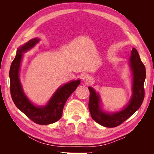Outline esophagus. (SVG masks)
Returning a JSON list of instances; mask_svg holds the SVG:
<instances>
[{
    "mask_svg": "<svg viewBox=\"0 0 154 154\" xmlns=\"http://www.w3.org/2000/svg\"><path fill=\"white\" fill-rule=\"evenodd\" d=\"M83 81L86 83H88L91 82V78L88 75H85L83 77Z\"/></svg>",
    "mask_w": 154,
    "mask_h": 154,
    "instance_id": "obj_1",
    "label": "esophagus"
}]
</instances>
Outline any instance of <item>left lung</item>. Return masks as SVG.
Instances as JSON below:
<instances>
[{
	"label": "left lung",
	"instance_id": "obj_1",
	"mask_svg": "<svg viewBox=\"0 0 154 154\" xmlns=\"http://www.w3.org/2000/svg\"><path fill=\"white\" fill-rule=\"evenodd\" d=\"M130 62L134 75L133 95L129 103L123 110L111 114L105 113L100 109L98 94L92 88L88 87L90 92L88 109L91 117L96 122L105 127L113 128L122 124L134 114L143 103L144 97V83L146 78V69L135 48L131 51Z\"/></svg>",
	"mask_w": 154,
	"mask_h": 154
}]
</instances>
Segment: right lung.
<instances>
[{
	"mask_svg": "<svg viewBox=\"0 0 154 154\" xmlns=\"http://www.w3.org/2000/svg\"><path fill=\"white\" fill-rule=\"evenodd\" d=\"M38 41V38L31 39L17 50L10 70V92L14 103L27 118L36 124L46 125L57 122L61 118L65 103L80 82L72 81L60 87L45 106L38 107L32 105L23 92L18 72L22 53L32 48Z\"/></svg>",
	"mask_w": 154,
	"mask_h": 154,
	"instance_id": "right-lung-1",
	"label": "right lung"
}]
</instances>
